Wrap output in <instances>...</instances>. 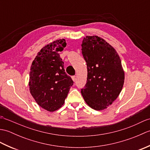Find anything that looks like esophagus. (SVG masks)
I'll return each instance as SVG.
<instances>
[{
	"instance_id": "1",
	"label": "esophagus",
	"mask_w": 150,
	"mask_h": 150,
	"mask_svg": "<svg viewBox=\"0 0 150 150\" xmlns=\"http://www.w3.org/2000/svg\"><path fill=\"white\" fill-rule=\"evenodd\" d=\"M71 78H72V80L74 81V82L76 81V77H75V76H72Z\"/></svg>"
}]
</instances>
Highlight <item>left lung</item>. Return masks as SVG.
<instances>
[{
	"instance_id": "8db88e82",
	"label": "left lung",
	"mask_w": 150,
	"mask_h": 150,
	"mask_svg": "<svg viewBox=\"0 0 150 150\" xmlns=\"http://www.w3.org/2000/svg\"><path fill=\"white\" fill-rule=\"evenodd\" d=\"M81 46L88 70L82 95L93 110H104L116 100L123 87L124 72L120 59L115 50L98 36L84 37Z\"/></svg>"
}]
</instances>
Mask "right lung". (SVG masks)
I'll return each instance as SVG.
<instances>
[{
	"mask_svg": "<svg viewBox=\"0 0 150 150\" xmlns=\"http://www.w3.org/2000/svg\"><path fill=\"white\" fill-rule=\"evenodd\" d=\"M66 46L64 39L47 44L38 53L31 66L30 93L40 107L51 112L62 107L73 84L59 55Z\"/></svg>",
	"mask_w": 150,
	"mask_h": 150,
	"instance_id": "right-lung-1",
	"label": "right lung"
}]
</instances>
